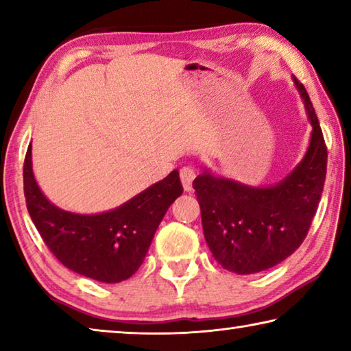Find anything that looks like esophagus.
<instances>
[{"label":"esophagus","mask_w":351,"mask_h":351,"mask_svg":"<svg viewBox=\"0 0 351 351\" xmlns=\"http://www.w3.org/2000/svg\"><path fill=\"white\" fill-rule=\"evenodd\" d=\"M197 173H195V170L192 167H182L180 171V178H181V182H182V187L186 192H192V184Z\"/></svg>","instance_id":"1"}]
</instances>
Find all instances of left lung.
<instances>
[{
	"instance_id": "8db88e82",
	"label": "left lung",
	"mask_w": 351,
	"mask_h": 351,
	"mask_svg": "<svg viewBox=\"0 0 351 351\" xmlns=\"http://www.w3.org/2000/svg\"><path fill=\"white\" fill-rule=\"evenodd\" d=\"M293 82L313 128L302 161L274 186H247L206 167L193 181L207 246L218 265L241 276L272 268L302 245L324 190V134L305 86Z\"/></svg>"
}]
</instances>
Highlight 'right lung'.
<instances>
[{"mask_svg": "<svg viewBox=\"0 0 351 351\" xmlns=\"http://www.w3.org/2000/svg\"><path fill=\"white\" fill-rule=\"evenodd\" d=\"M23 178L29 215L46 246L68 269L104 283L127 280L139 269L165 212L182 195L180 171L173 170L116 209L100 213L63 210L38 187L32 144Z\"/></svg>", "mask_w": 351, "mask_h": 351, "instance_id": "add662e5", "label": "right lung"}]
</instances>
